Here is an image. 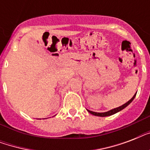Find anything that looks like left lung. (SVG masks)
<instances>
[{
	"instance_id": "1",
	"label": "left lung",
	"mask_w": 150,
	"mask_h": 150,
	"mask_svg": "<svg viewBox=\"0 0 150 150\" xmlns=\"http://www.w3.org/2000/svg\"><path fill=\"white\" fill-rule=\"evenodd\" d=\"M136 93H135V95L132 96V98L130 100H128V102L125 103V104L121 105V106H120V107H117V108H114V109L110 110H109V111L103 112V113H97V112L91 111V110H87V111L89 112V113H90L91 114H93V115H95V116H99V117L110 116V115H113V114H116V113H117V112L121 111V110H122L123 109H125V108L127 106H128V105L130 104L132 102V100L135 99V96H136Z\"/></svg>"
}]
</instances>
